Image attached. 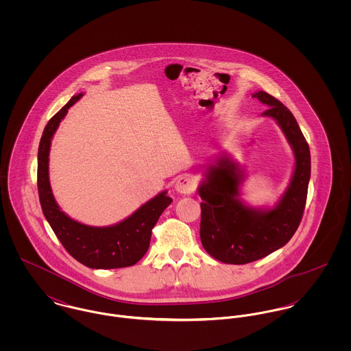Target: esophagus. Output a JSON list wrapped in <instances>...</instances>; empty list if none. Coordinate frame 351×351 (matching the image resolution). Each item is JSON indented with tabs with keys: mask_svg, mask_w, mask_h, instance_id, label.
Here are the masks:
<instances>
[{
	"mask_svg": "<svg viewBox=\"0 0 351 351\" xmlns=\"http://www.w3.org/2000/svg\"><path fill=\"white\" fill-rule=\"evenodd\" d=\"M196 188V182H195V178L189 174H182L177 178V182H176V191L178 193H184V195H188V193H192Z\"/></svg>",
	"mask_w": 351,
	"mask_h": 351,
	"instance_id": "esophagus-1",
	"label": "esophagus"
}]
</instances>
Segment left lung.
Instances as JSON below:
<instances>
[{"label": "left lung", "instance_id": "obj_1", "mask_svg": "<svg viewBox=\"0 0 351 351\" xmlns=\"http://www.w3.org/2000/svg\"><path fill=\"white\" fill-rule=\"evenodd\" d=\"M269 109L293 147L296 167L291 185L274 209L254 210L237 199L239 170L223 159L210 167L208 181L199 189L201 206L200 238L202 247L224 263L245 265L269 255L287 245L300 226L308 182L311 177L309 146L292 112L266 92L252 95Z\"/></svg>", "mask_w": 351, "mask_h": 351}]
</instances>
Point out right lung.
I'll use <instances>...</instances> for the list:
<instances>
[{
  "label": "right lung",
  "mask_w": 351,
  "mask_h": 351,
  "mask_svg": "<svg viewBox=\"0 0 351 351\" xmlns=\"http://www.w3.org/2000/svg\"><path fill=\"white\" fill-rule=\"evenodd\" d=\"M82 97L74 96L47 123L38 152V191L43 213L52 231L66 251L92 269H116L132 266L149 250L152 228L162 212L171 204L166 192L142 205L134 215L110 227H89L64 215L51 193L49 155L51 139L67 109Z\"/></svg>",
  "instance_id": "1"
}]
</instances>
